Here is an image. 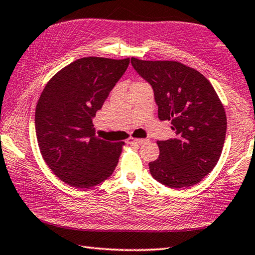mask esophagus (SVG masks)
<instances>
[{"mask_svg": "<svg viewBox=\"0 0 255 255\" xmlns=\"http://www.w3.org/2000/svg\"><path fill=\"white\" fill-rule=\"evenodd\" d=\"M148 139H142V138H129L128 139V143H139V145H141V143H145L147 142Z\"/></svg>", "mask_w": 255, "mask_h": 255, "instance_id": "34e87169", "label": "esophagus"}]
</instances>
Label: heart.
<instances>
[{"label": "heart", "mask_w": 255, "mask_h": 255, "mask_svg": "<svg viewBox=\"0 0 255 255\" xmlns=\"http://www.w3.org/2000/svg\"><path fill=\"white\" fill-rule=\"evenodd\" d=\"M138 83H143V82H141V81H137V82L133 83V85H138Z\"/></svg>", "instance_id": "heart-1"}]
</instances>
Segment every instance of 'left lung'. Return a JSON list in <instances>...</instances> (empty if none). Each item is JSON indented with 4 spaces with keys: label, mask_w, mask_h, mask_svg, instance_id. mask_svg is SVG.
Listing matches in <instances>:
<instances>
[{
    "label": "left lung",
    "mask_w": 255,
    "mask_h": 255,
    "mask_svg": "<svg viewBox=\"0 0 255 255\" xmlns=\"http://www.w3.org/2000/svg\"><path fill=\"white\" fill-rule=\"evenodd\" d=\"M131 64L154 90L158 118L169 120L176 132L157 141L151 176L172 188L193 186L212 172L223 149L226 115L219 96L201 72L180 62L131 58Z\"/></svg>",
    "instance_id": "8db88e82"
}]
</instances>
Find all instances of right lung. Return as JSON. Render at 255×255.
<instances>
[{
	"mask_svg": "<svg viewBox=\"0 0 255 255\" xmlns=\"http://www.w3.org/2000/svg\"><path fill=\"white\" fill-rule=\"evenodd\" d=\"M129 62V58L78 59L55 73L40 96L35 132L41 155L53 174L70 186L94 187L118 164L125 142L97 137L92 118Z\"/></svg>",
	"mask_w": 255,
	"mask_h": 255,
	"instance_id": "right-lung-1",
	"label": "right lung"
}]
</instances>
